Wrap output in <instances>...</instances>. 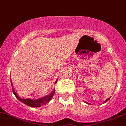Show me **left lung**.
Masks as SVG:
<instances>
[{"mask_svg":"<svg viewBox=\"0 0 126 126\" xmlns=\"http://www.w3.org/2000/svg\"><path fill=\"white\" fill-rule=\"evenodd\" d=\"M110 99V98H108V99H106V100H105V101L104 102V103H106V102H107L108 101V100H109V99ZM85 102V103H87V104H89V103H88V102Z\"/></svg>","mask_w":126,"mask_h":126,"instance_id":"1","label":"left lung"}]
</instances>
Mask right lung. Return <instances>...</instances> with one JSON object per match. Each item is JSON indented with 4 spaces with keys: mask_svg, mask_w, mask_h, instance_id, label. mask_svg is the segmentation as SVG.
<instances>
[{
    "mask_svg": "<svg viewBox=\"0 0 126 126\" xmlns=\"http://www.w3.org/2000/svg\"><path fill=\"white\" fill-rule=\"evenodd\" d=\"M57 82V79L56 80V82ZM11 84L12 85V91H13L14 94L16 96V97L21 102H23V103L24 104L27 105L31 106V107H39V106H41L42 105H46L47 103H48L52 98L54 94L55 93V90H54L52 92H51L49 94H48L47 96L43 97L40 98V99H22L21 98L20 96L18 95V93H16V91L14 90V88H13L12 87V82L11 80Z\"/></svg>",
    "mask_w": 126,
    "mask_h": 126,
    "instance_id": "right-lung-1",
    "label": "right lung"
}]
</instances>
